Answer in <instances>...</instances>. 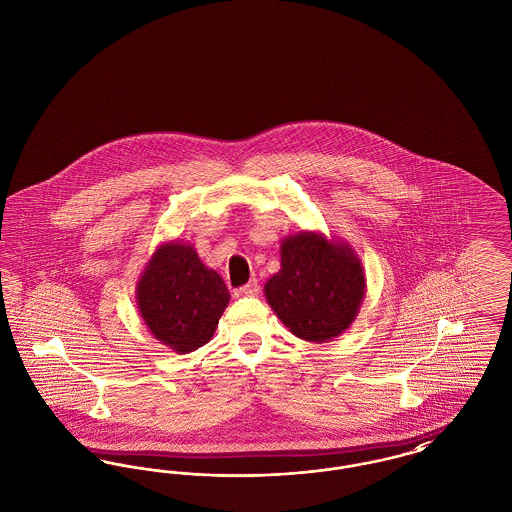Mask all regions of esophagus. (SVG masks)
<instances>
[{"instance_id": "1", "label": "esophagus", "mask_w": 512, "mask_h": 512, "mask_svg": "<svg viewBox=\"0 0 512 512\" xmlns=\"http://www.w3.org/2000/svg\"><path fill=\"white\" fill-rule=\"evenodd\" d=\"M259 293V282L253 278V280H249L245 286H242L240 290H238V295H257Z\"/></svg>"}]
</instances>
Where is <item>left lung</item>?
Wrapping results in <instances>:
<instances>
[{"label":"left lung","mask_w":512,"mask_h":512,"mask_svg":"<svg viewBox=\"0 0 512 512\" xmlns=\"http://www.w3.org/2000/svg\"><path fill=\"white\" fill-rule=\"evenodd\" d=\"M366 293L363 263L347 242L301 230L280 244V270L265 284L274 315L295 338H338L359 315Z\"/></svg>","instance_id":"obj_1"}]
</instances>
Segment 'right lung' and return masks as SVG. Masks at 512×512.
<instances>
[{"instance_id": "obj_1", "label": "right lung", "mask_w": 512, "mask_h": 512, "mask_svg": "<svg viewBox=\"0 0 512 512\" xmlns=\"http://www.w3.org/2000/svg\"><path fill=\"white\" fill-rule=\"evenodd\" d=\"M230 292L219 272L205 267L192 244L159 245L136 282V305L147 330L186 355L213 338Z\"/></svg>"}]
</instances>
